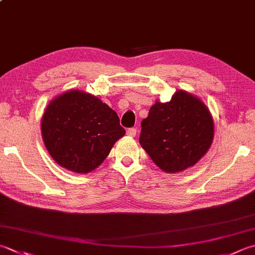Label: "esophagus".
<instances>
[{"label": "esophagus", "instance_id": "1", "mask_svg": "<svg viewBox=\"0 0 255 255\" xmlns=\"http://www.w3.org/2000/svg\"><path fill=\"white\" fill-rule=\"evenodd\" d=\"M136 133H137V129L136 128H129V129H127V134L129 137H134L136 136Z\"/></svg>", "mask_w": 255, "mask_h": 255}]
</instances>
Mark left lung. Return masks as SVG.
<instances>
[{
	"mask_svg": "<svg viewBox=\"0 0 255 255\" xmlns=\"http://www.w3.org/2000/svg\"><path fill=\"white\" fill-rule=\"evenodd\" d=\"M212 115L200 98L179 89L171 101H156L141 122L139 142L156 166L167 173L193 167L211 147Z\"/></svg>",
	"mask_w": 255,
	"mask_h": 255,
	"instance_id": "1",
	"label": "left lung"
}]
</instances>
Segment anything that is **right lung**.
<instances>
[{
  "label": "right lung",
  "instance_id": "obj_1",
  "mask_svg": "<svg viewBox=\"0 0 255 255\" xmlns=\"http://www.w3.org/2000/svg\"><path fill=\"white\" fill-rule=\"evenodd\" d=\"M41 131L55 162L75 173H88L101 166L126 132L107 104L77 89L64 92L49 102Z\"/></svg>",
  "mask_w": 255,
  "mask_h": 255
}]
</instances>
